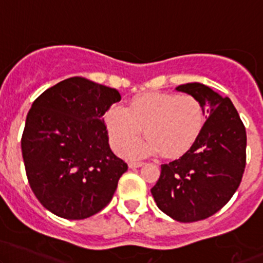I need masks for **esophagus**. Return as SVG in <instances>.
<instances>
[{
    "instance_id": "esophagus-1",
    "label": "esophagus",
    "mask_w": 263,
    "mask_h": 263,
    "mask_svg": "<svg viewBox=\"0 0 263 263\" xmlns=\"http://www.w3.org/2000/svg\"><path fill=\"white\" fill-rule=\"evenodd\" d=\"M144 161H129L128 163V166L131 169H135V168H140V166L144 165Z\"/></svg>"
}]
</instances>
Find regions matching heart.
I'll return each mask as SVG.
<instances>
[{"label": "heart", "mask_w": 263, "mask_h": 263, "mask_svg": "<svg viewBox=\"0 0 263 263\" xmlns=\"http://www.w3.org/2000/svg\"><path fill=\"white\" fill-rule=\"evenodd\" d=\"M203 123L200 102L174 92H144L132 98L126 108L112 105L104 113L110 145L117 148L124 143L118 151L128 159L144 158L159 150L166 158L182 155L195 144ZM142 126L148 137L133 142Z\"/></svg>", "instance_id": "1"}]
</instances>
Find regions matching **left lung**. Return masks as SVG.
Wrapping results in <instances>:
<instances>
[{
	"label": "left lung",
	"mask_w": 263,
	"mask_h": 263,
	"mask_svg": "<svg viewBox=\"0 0 263 263\" xmlns=\"http://www.w3.org/2000/svg\"><path fill=\"white\" fill-rule=\"evenodd\" d=\"M176 90L196 98L209 118L190 150L161 165L151 195L164 214L192 222L217 213L238 190L246 168L247 135L229 98L200 82Z\"/></svg>",
	"instance_id": "left-lung-1"
}]
</instances>
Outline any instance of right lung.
Here are the masks:
<instances>
[{"mask_svg":"<svg viewBox=\"0 0 263 263\" xmlns=\"http://www.w3.org/2000/svg\"><path fill=\"white\" fill-rule=\"evenodd\" d=\"M119 100L118 90L76 76L31 104L21 151L31 191L52 214L86 219L112 200L128 166L110 150L103 116Z\"/></svg>","mask_w":263,"mask_h":263,"instance_id":"right-lung-1","label":"right lung"}]
</instances>
